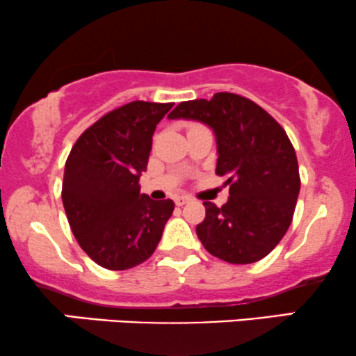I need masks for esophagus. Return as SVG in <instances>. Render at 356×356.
Instances as JSON below:
<instances>
[{
  "instance_id": "34e87169",
  "label": "esophagus",
  "mask_w": 356,
  "mask_h": 356,
  "mask_svg": "<svg viewBox=\"0 0 356 356\" xmlns=\"http://www.w3.org/2000/svg\"><path fill=\"white\" fill-rule=\"evenodd\" d=\"M188 201H190V198H188V196H177V198H175V204L183 206V204H186Z\"/></svg>"
}]
</instances>
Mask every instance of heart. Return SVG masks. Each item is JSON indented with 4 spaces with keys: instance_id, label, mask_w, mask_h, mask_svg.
Masks as SVG:
<instances>
[{
    "instance_id": "b5f03b06",
    "label": "heart",
    "mask_w": 356,
    "mask_h": 356,
    "mask_svg": "<svg viewBox=\"0 0 356 356\" xmlns=\"http://www.w3.org/2000/svg\"><path fill=\"white\" fill-rule=\"evenodd\" d=\"M191 127H193V125H191Z\"/></svg>"
}]
</instances>
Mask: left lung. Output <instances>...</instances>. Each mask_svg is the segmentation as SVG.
Listing matches in <instances>:
<instances>
[{
	"label": "left lung",
	"instance_id": "obj_1",
	"mask_svg": "<svg viewBox=\"0 0 356 356\" xmlns=\"http://www.w3.org/2000/svg\"><path fill=\"white\" fill-rule=\"evenodd\" d=\"M168 117L203 122L216 135V175L226 178L229 198L221 208L203 203L206 218L196 226L201 244L231 264L261 261L287 232L300 191L285 130L252 100L231 92L181 102Z\"/></svg>",
	"mask_w": 356,
	"mask_h": 356
}]
</instances>
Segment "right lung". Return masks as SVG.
<instances>
[{"instance_id":"obj_1","label":"right lung","mask_w":356,"mask_h":356,"mask_svg":"<svg viewBox=\"0 0 356 356\" xmlns=\"http://www.w3.org/2000/svg\"><path fill=\"white\" fill-rule=\"evenodd\" d=\"M173 104L135 100L105 113L74 143L63 204L79 245L99 266L125 270L155 252L175 209L140 193L152 137Z\"/></svg>"}]
</instances>
